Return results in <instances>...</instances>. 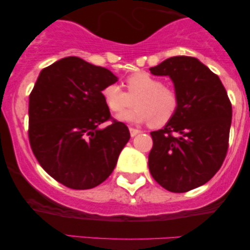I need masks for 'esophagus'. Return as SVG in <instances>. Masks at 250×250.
Returning a JSON list of instances; mask_svg holds the SVG:
<instances>
[{
    "mask_svg": "<svg viewBox=\"0 0 250 250\" xmlns=\"http://www.w3.org/2000/svg\"><path fill=\"white\" fill-rule=\"evenodd\" d=\"M129 133H131V136H135L136 134H139L140 131L136 128H133V127H129Z\"/></svg>",
    "mask_w": 250,
    "mask_h": 250,
    "instance_id": "1",
    "label": "esophagus"
}]
</instances>
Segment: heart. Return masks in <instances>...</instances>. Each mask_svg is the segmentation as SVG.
Wrapping results in <instances>:
<instances>
[{"instance_id":"heart-1","label":"heart","mask_w":250,"mask_h":250,"mask_svg":"<svg viewBox=\"0 0 250 250\" xmlns=\"http://www.w3.org/2000/svg\"><path fill=\"white\" fill-rule=\"evenodd\" d=\"M127 92L116 83L102 88V98L109 110L120 114L137 102L133 111L118 115V119L128 123H149L160 127L174 118L180 107V97L174 88L164 85L163 81L146 73L136 71L126 77Z\"/></svg>"}]
</instances>
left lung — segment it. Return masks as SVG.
Here are the masks:
<instances>
[{"instance_id":"obj_1","label":"left lung","mask_w":250,"mask_h":250,"mask_svg":"<svg viewBox=\"0 0 250 250\" xmlns=\"http://www.w3.org/2000/svg\"><path fill=\"white\" fill-rule=\"evenodd\" d=\"M149 70L172 78L180 97L172 121L150 133V173L170 192H188L207 183L224 162L231 101L217 75L193 57L168 58Z\"/></svg>"}]
</instances>
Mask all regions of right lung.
<instances>
[{"label": "right lung", "mask_w": 250, "mask_h": 250, "mask_svg": "<svg viewBox=\"0 0 250 250\" xmlns=\"http://www.w3.org/2000/svg\"><path fill=\"white\" fill-rule=\"evenodd\" d=\"M117 77L77 57L41 71L29 94L28 138L43 169L70 189L99 186L114 170L129 140L124 123L111 117L102 88ZM110 120L107 128L98 125Z\"/></svg>", "instance_id": "right-lung-1"}]
</instances>
